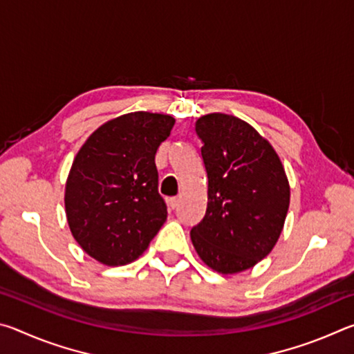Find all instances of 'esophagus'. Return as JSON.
Wrapping results in <instances>:
<instances>
[{"instance_id": "esophagus-1", "label": "esophagus", "mask_w": 354, "mask_h": 354, "mask_svg": "<svg viewBox=\"0 0 354 354\" xmlns=\"http://www.w3.org/2000/svg\"><path fill=\"white\" fill-rule=\"evenodd\" d=\"M167 205H169L170 209H175L179 205V198H176V196H173V198L167 200Z\"/></svg>"}]
</instances>
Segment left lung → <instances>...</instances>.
<instances>
[{
	"instance_id": "obj_1",
	"label": "left lung",
	"mask_w": 354,
	"mask_h": 354,
	"mask_svg": "<svg viewBox=\"0 0 354 354\" xmlns=\"http://www.w3.org/2000/svg\"><path fill=\"white\" fill-rule=\"evenodd\" d=\"M207 173V207L190 239L200 259L221 274L254 267L277 245L290 187L270 142L243 120L207 113L195 123Z\"/></svg>"
}]
</instances>
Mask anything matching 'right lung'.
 I'll return each instance as SVG.
<instances>
[{
	"label": "right lung",
	"mask_w": 354,
	"mask_h": 354,
	"mask_svg": "<svg viewBox=\"0 0 354 354\" xmlns=\"http://www.w3.org/2000/svg\"><path fill=\"white\" fill-rule=\"evenodd\" d=\"M173 124L165 113H124L93 131L71 164L64 198L70 231L104 266L136 261L165 223L154 156Z\"/></svg>",
	"instance_id": "1"
}]
</instances>
